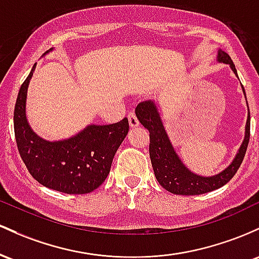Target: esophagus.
Segmentation results:
<instances>
[{"instance_id": "1", "label": "esophagus", "mask_w": 259, "mask_h": 259, "mask_svg": "<svg viewBox=\"0 0 259 259\" xmlns=\"http://www.w3.org/2000/svg\"><path fill=\"white\" fill-rule=\"evenodd\" d=\"M128 121H130V126L131 127H137L139 124V121L136 116L135 112H130L128 114Z\"/></svg>"}]
</instances>
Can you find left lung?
Here are the masks:
<instances>
[{
	"label": "left lung",
	"mask_w": 259,
	"mask_h": 259,
	"mask_svg": "<svg viewBox=\"0 0 259 259\" xmlns=\"http://www.w3.org/2000/svg\"><path fill=\"white\" fill-rule=\"evenodd\" d=\"M218 61L230 65L234 73L237 75L234 62L226 52L219 50ZM243 92H245V89H243ZM136 115H137L139 122L149 131V155L154 174H155L159 184L168 192L182 194V196H196V194L207 193L210 191L218 190L230 181L242 164L249 142V127H251L249 110L248 116H247L246 136L236 158L225 170L211 177L194 175L182 164L175 150H174L170 141H168V137L160 120V115H159L158 109L152 100L139 103L136 107Z\"/></svg>",
	"instance_id": "1"
}]
</instances>
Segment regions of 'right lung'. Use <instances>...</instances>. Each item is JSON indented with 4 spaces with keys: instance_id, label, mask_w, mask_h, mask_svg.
<instances>
[{
    "instance_id": "1",
    "label": "right lung",
    "mask_w": 259,
    "mask_h": 259,
    "mask_svg": "<svg viewBox=\"0 0 259 259\" xmlns=\"http://www.w3.org/2000/svg\"><path fill=\"white\" fill-rule=\"evenodd\" d=\"M20 85L14 106V136L22 160L39 184L68 194L89 193L109 175L112 159L127 136V117L105 126L91 124L72 138L48 142L35 135L25 116V100L30 78Z\"/></svg>"
}]
</instances>
